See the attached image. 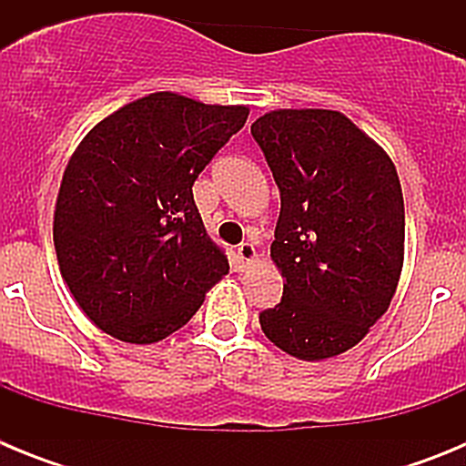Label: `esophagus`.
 Here are the masks:
<instances>
[{
  "label": "esophagus",
  "instance_id": "esophagus-1",
  "mask_svg": "<svg viewBox=\"0 0 466 466\" xmlns=\"http://www.w3.org/2000/svg\"><path fill=\"white\" fill-rule=\"evenodd\" d=\"M254 258H257V249H254L252 242H240V245H238V261H240L242 266H247V263H252Z\"/></svg>",
  "mask_w": 466,
  "mask_h": 466
}]
</instances>
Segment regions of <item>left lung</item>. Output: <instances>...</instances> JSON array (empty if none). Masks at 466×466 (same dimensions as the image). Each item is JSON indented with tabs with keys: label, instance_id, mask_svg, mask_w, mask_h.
I'll list each match as a JSON object with an SVG mask.
<instances>
[{
	"label": "left lung",
	"instance_id": "8db88e82",
	"mask_svg": "<svg viewBox=\"0 0 466 466\" xmlns=\"http://www.w3.org/2000/svg\"><path fill=\"white\" fill-rule=\"evenodd\" d=\"M279 188L270 343L315 361L355 348L385 315L403 266V196L390 156L340 111L279 109L252 123Z\"/></svg>",
	"mask_w": 466,
	"mask_h": 466
}]
</instances>
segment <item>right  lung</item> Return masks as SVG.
<instances>
[{
	"instance_id": "1",
	"label": "right lung",
	"mask_w": 466,
	"mask_h": 466,
	"mask_svg": "<svg viewBox=\"0 0 466 466\" xmlns=\"http://www.w3.org/2000/svg\"><path fill=\"white\" fill-rule=\"evenodd\" d=\"M247 114L154 93L97 123L74 151L53 240L60 273L95 327L126 343L163 340L228 273L193 182Z\"/></svg>"
}]
</instances>
